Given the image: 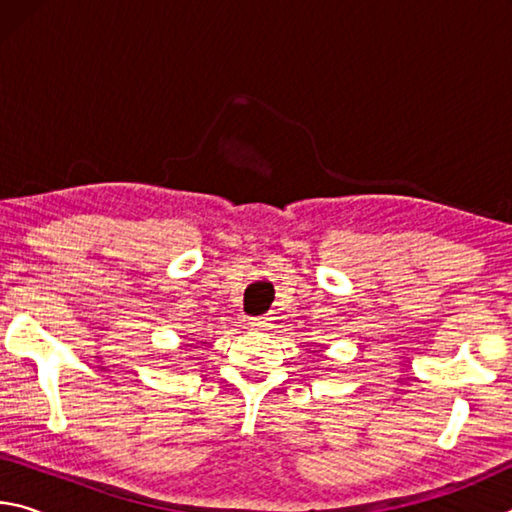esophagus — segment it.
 I'll return each mask as SVG.
<instances>
[{"mask_svg":"<svg viewBox=\"0 0 512 512\" xmlns=\"http://www.w3.org/2000/svg\"><path fill=\"white\" fill-rule=\"evenodd\" d=\"M250 327L257 329V332H262V329H266V327H268V318H266V316L250 318Z\"/></svg>","mask_w":512,"mask_h":512,"instance_id":"34e87169","label":"esophagus"}]
</instances>
